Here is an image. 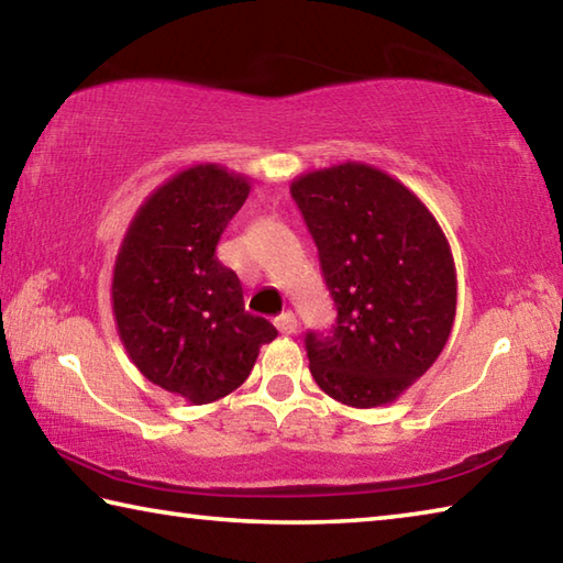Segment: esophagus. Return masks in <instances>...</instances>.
Wrapping results in <instances>:
<instances>
[{"mask_svg": "<svg viewBox=\"0 0 563 563\" xmlns=\"http://www.w3.org/2000/svg\"><path fill=\"white\" fill-rule=\"evenodd\" d=\"M275 328H278L283 335H292V332L298 330V318H295L292 312H283V316L275 318Z\"/></svg>", "mask_w": 563, "mask_h": 563, "instance_id": "esophagus-1", "label": "esophagus"}]
</instances>
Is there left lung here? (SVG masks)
I'll list each match as a JSON object with an SVG mask.
<instances>
[{
  "label": "left lung",
  "instance_id": "1",
  "mask_svg": "<svg viewBox=\"0 0 563 563\" xmlns=\"http://www.w3.org/2000/svg\"><path fill=\"white\" fill-rule=\"evenodd\" d=\"M338 305L330 335L305 338L322 393L357 409L393 405L440 357L456 316L452 247L402 180L362 161L292 178Z\"/></svg>",
  "mask_w": 563,
  "mask_h": 563
}]
</instances>
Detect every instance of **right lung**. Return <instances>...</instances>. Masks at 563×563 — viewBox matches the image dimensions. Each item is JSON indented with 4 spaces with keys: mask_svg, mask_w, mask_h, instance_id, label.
I'll return each mask as SVG.
<instances>
[{
    "mask_svg": "<svg viewBox=\"0 0 563 563\" xmlns=\"http://www.w3.org/2000/svg\"><path fill=\"white\" fill-rule=\"evenodd\" d=\"M247 194L251 178L225 166L178 170L133 213L113 263L111 310L131 362L190 405L231 395L278 338L245 312L241 280L216 258Z\"/></svg>",
    "mask_w": 563,
    "mask_h": 563,
    "instance_id": "right-lung-1",
    "label": "right lung"
}]
</instances>
